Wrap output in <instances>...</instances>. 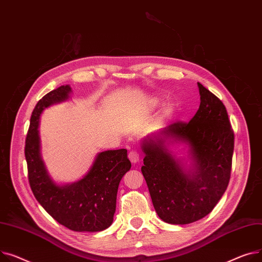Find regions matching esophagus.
Listing matches in <instances>:
<instances>
[{
	"instance_id": "esophagus-1",
	"label": "esophagus",
	"mask_w": 262,
	"mask_h": 262,
	"mask_svg": "<svg viewBox=\"0 0 262 262\" xmlns=\"http://www.w3.org/2000/svg\"><path fill=\"white\" fill-rule=\"evenodd\" d=\"M128 158L132 164H136L138 162V160H140V153H138L136 150H131L129 152Z\"/></svg>"
}]
</instances>
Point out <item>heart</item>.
<instances>
[{
    "label": "heart",
    "instance_id": "heart-1",
    "mask_svg": "<svg viewBox=\"0 0 262 262\" xmlns=\"http://www.w3.org/2000/svg\"><path fill=\"white\" fill-rule=\"evenodd\" d=\"M150 102L152 105H158L160 103V99L158 97H153V98H151Z\"/></svg>",
    "mask_w": 262,
    "mask_h": 262
}]
</instances>
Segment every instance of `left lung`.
<instances>
[{
	"mask_svg": "<svg viewBox=\"0 0 262 262\" xmlns=\"http://www.w3.org/2000/svg\"><path fill=\"white\" fill-rule=\"evenodd\" d=\"M200 106L188 122L177 121L145 137L142 172L158 216L169 224H188L205 216L225 192L232 170L234 131L226 107L198 82ZM186 143L189 166L167 145Z\"/></svg>",
	"mask_w": 262,
	"mask_h": 262,
	"instance_id": "8db88e82",
	"label": "left lung"
}]
</instances>
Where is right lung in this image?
<instances>
[{"instance_id": "add662e5", "label": "right lung", "mask_w": 262, "mask_h": 262, "mask_svg": "<svg viewBox=\"0 0 262 262\" xmlns=\"http://www.w3.org/2000/svg\"><path fill=\"white\" fill-rule=\"evenodd\" d=\"M72 89L61 85L44 95L30 117L25 141L28 181L37 201L60 224L74 232H100L113 222L121 178L130 170L126 149L98 153L83 179L58 185L41 158L39 121L45 107L69 99Z\"/></svg>"}]
</instances>
